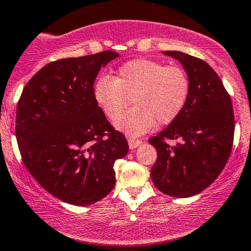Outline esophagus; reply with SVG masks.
Segmentation results:
<instances>
[{"label":"esophagus","mask_w":251,"mask_h":251,"mask_svg":"<svg viewBox=\"0 0 251 251\" xmlns=\"http://www.w3.org/2000/svg\"><path fill=\"white\" fill-rule=\"evenodd\" d=\"M127 142H128V146H130V149H136L138 146H141L142 142L140 140H135L132 137H127Z\"/></svg>","instance_id":"obj_1"}]
</instances>
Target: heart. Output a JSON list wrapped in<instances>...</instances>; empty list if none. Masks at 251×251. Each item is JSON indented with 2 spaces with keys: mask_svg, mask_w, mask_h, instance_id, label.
<instances>
[{
  "mask_svg": "<svg viewBox=\"0 0 251 251\" xmlns=\"http://www.w3.org/2000/svg\"><path fill=\"white\" fill-rule=\"evenodd\" d=\"M189 95V78L182 68L153 59H133L121 65L118 76L100 75L93 85V98L114 120L129 104L135 107L114 126L128 136H140L159 125L171 124L181 114Z\"/></svg>",
  "mask_w": 251,
  "mask_h": 251,
  "instance_id": "b5f03b06",
  "label": "heart"
}]
</instances>
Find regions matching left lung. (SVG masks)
Here are the masks:
<instances>
[{"mask_svg": "<svg viewBox=\"0 0 251 251\" xmlns=\"http://www.w3.org/2000/svg\"><path fill=\"white\" fill-rule=\"evenodd\" d=\"M163 53L186 70L189 95L181 114L149 140L158 153L151 176L163 193L188 198L204 191L224 170L233 143V108L221 78L206 62L177 50ZM168 139L177 142L170 146Z\"/></svg>", "mask_w": 251, "mask_h": 251, "instance_id": "left-lung-1", "label": "left lung"}]
</instances>
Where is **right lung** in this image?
<instances>
[{
  "label": "right lung",
  "mask_w": 251,
  "mask_h": 251,
  "mask_svg": "<svg viewBox=\"0 0 251 251\" xmlns=\"http://www.w3.org/2000/svg\"><path fill=\"white\" fill-rule=\"evenodd\" d=\"M120 54L113 50L65 58L45 65L23 90L16 136L31 176L73 205H91L115 186L114 164L128 151L93 98L100 68Z\"/></svg>",
  "instance_id": "1"
}]
</instances>
